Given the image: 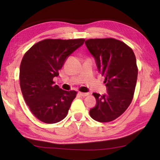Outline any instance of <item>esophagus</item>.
<instances>
[{
	"instance_id": "obj_1",
	"label": "esophagus",
	"mask_w": 160,
	"mask_h": 160,
	"mask_svg": "<svg viewBox=\"0 0 160 160\" xmlns=\"http://www.w3.org/2000/svg\"><path fill=\"white\" fill-rule=\"evenodd\" d=\"M79 94L80 96H82V97H86V96H88L89 94H90V93L89 92H86V93H85V92H79Z\"/></svg>"
}]
</instances>
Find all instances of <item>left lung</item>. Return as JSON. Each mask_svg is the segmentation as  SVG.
I'll list each match as a JSON object with an SVG mask.
<instances>
[{"label": "left lung", "instance_id": "left-lung-1", "mask_svg": "<svg viewBox=\"0 0 160 160\" xmlns=\"http://www.w3.org/2000/svg\"><path fill=\"white\" fill-rule=\"evenodd\" d=\"M85 44L107 88L104 95L92 94L97 104L90 115L99 122H110L125 112L133 98L138 71L136 58L131 47L113 38L90 39Z\"/></svg>", "mask_w": 160, "mask_h": 160}]
</instances>
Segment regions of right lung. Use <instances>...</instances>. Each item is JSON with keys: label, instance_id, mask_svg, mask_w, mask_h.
Segmentation results:
<instances>
[{"label": "right lung", "instance_id": "add662e5", "mask_svg": "<svg viewBox=\"0 0 160 160\" xmlns=\"http://www.w3.org/2000/svg\"><path fill=\"white\" fill-rule=\"evenodd\" d=\"M85 39H47L29 48L22 59L20 85L22 93L31 112L46 123L63 120L77 92L66 91L53 82V78L74 51L81 47Z\"/></svg>", "mask_w": 160, "mask_h": 160}]
</instances>
